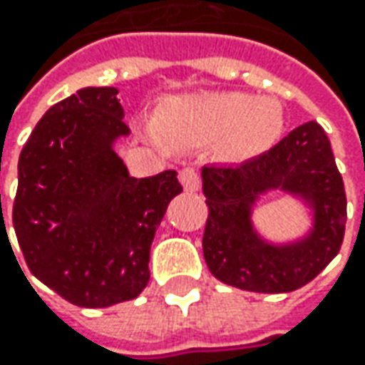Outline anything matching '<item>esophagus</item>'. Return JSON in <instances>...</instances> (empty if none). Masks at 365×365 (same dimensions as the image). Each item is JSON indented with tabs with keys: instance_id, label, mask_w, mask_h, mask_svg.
Instances as JSON below:
<instances>
[{
	"instance_id": "esophagus-1",
	"label": "esophagus",
	"mask_w": 365,
	"mask_h": 365,
	"mask_svg": "<svg viewBox=\"0 0 365 365\" xmlns=\"http://www.w3.org/2000/svg\"><path fill=\"white\" fill-rule=\"evenodd\" d=\"M178 178H180V182H182L185 190H197L199 187H201V176H199V173H197L192 166L182 168V170H180V175H178Z\"/></svg>"
}]
</instances>
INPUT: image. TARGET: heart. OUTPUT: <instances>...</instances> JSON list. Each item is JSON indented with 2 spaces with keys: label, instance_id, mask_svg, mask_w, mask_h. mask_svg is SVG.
I'll return each mask as SVG.
<instances>
[{
  "label": "heart",
  "instance_id": "obj_1",
  "mask_svg": "<svg viewBox=\"0 0 365 365\" xmlns=\"http://www.w3.org/2000/svg\"><path fill=\"white\" fill-rule=\"evenodd\" d=\"M148 130L173 148L217 142L225 158L242 160L264 152L278 138L282 107L245 93H192L164 101Z\"/></svg>",
  "mask_w": 365,
  "mask_h": 365
}]
</instances>
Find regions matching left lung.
<instances>
[{"label": "left lung", "mask_w": 365, "mask_h": 365, "mask_svg": "<svg viewBox=\"0 0 365 365\" xmlns=\"http://www.w3.org/2000/svg\"><path fill=\"white\" fill-rule=\"evenodd\" d=\"M209 217L203 254L211 274L250 292H292L311 282L344 242L347 201L327 133L317 121L294 128L268 152L235 166H203ZM282 190L314 211V227L290 245L266 242L251 213L259 194Z\"/></svg>", "instance_id": "1"}]
</instances>
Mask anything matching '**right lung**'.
I'll return each mask as SVG.
<instances>
[{
    "label": "right lung",
    "instance_id": "obj_1",
    "mask_svg": "<svg viewBox=\"0 0 365 365\" xmlns=\"http://www.w3.org/2000/svg\"><path fill=\"white\" fill-rule=\"evenodd\" d=\"M121 135L130 128L118 89L87 87L50 107L21 148L18 244L30 272L77 307H111L146 288L156 227L182 192L176 170L130 176L113 152Z\"/></svg>",
    "mask_w": 365,
    "mask_h": 365
}]
</instances>
